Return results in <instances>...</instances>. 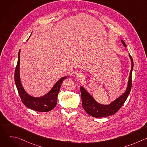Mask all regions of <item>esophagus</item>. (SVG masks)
Returning <instances> with one entry per match:
<instances>
[{
	"label": "esophagus",
	"instance_id": "1",
	"mask_svg": "<svg viewBox=\"0 0 147 147\" xmlns=\"http://www.w3.org/2000/svg\"><path fill=\"white\" fill-rule=\"evenodd\" d=\"M76 78H77L78 80L82 81L85 78V76H84V75L83 73L80 72V73H77V74H76Z\"/></svg>",
	"mask_w": 147,
	"mask_h": 147
}]
</instances>
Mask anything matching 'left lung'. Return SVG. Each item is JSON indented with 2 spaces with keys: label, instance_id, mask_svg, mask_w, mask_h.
<instances>
[{
  "label": "left lung",
  "instance_id": "8db88e82",
  "mask_svg": "<svg viewBox=\"0 0 147 147\" xmlns=\"http://www.w3.org/2000/svg\"><path fill=\"white\" fill-rule=\"evenodd\" d=\"M121 42L123 45L126 47L124 42L121 40ZM131 61V69L130 73L129 79L128 81V86L126 90L124 93L121 95L120 97L115 99L109 105H102L98 103L94 98L86 90L82 87H80L81 99H82V106L83 109L90 116L94 117H103L109 116L116 113L123 106V105L127 99L132 86V79L131 74L133 69V60L129 55Z\"/></svg>",
  "mask_w": 147,
  "mask_h": 147
}]
</instances>
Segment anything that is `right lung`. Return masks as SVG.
<instances>
[{
	"mask_svg": "<svg viewBox=\"0 0 147 147\" xmlns=\"http://www.w3.org/2000/svg\"><path fill=\"white\" fill-rule=\"evenodd\" d=\"M20 53V50L18 52V61L15 70L14 81L18 94L21 98V99H22V102L27 108L38 112H47L51 111L56 106L57 98L62 82L65 79L67 78V77H63L61 78L55 84L51 91L45 95L39 98L31 96L25 91L20 81L19 70Z\"/></svg>",
	"mask_w": 147,
	"mask_h": 147,
	"instance_id": "right-lung-1",
	"label": "right lung"
}]
</instances>
